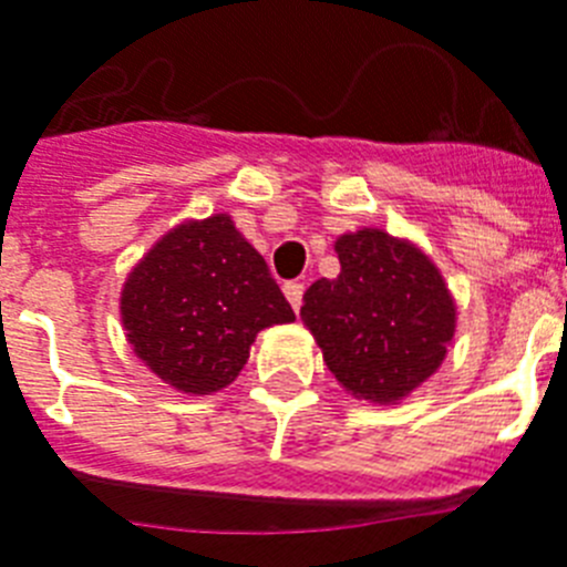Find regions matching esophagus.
<instances>
[{
    "instance_id": "obj_1",
    "label": "esophagus",
    "mask_w": 567,
    "mask_h": 567,
    "mask_svg": "<svg viewBox=\"0 0 567 567\" xmlns=\"http://www.w3.org/2000/svg\"><path fill=\"white\" fill-rule=\"evenodd\" d=\"M284 295H287V301L292 303L295 312L301 310V301H303V284H301V280H289V284H284Z\"/></svg>"
}]
</instances>
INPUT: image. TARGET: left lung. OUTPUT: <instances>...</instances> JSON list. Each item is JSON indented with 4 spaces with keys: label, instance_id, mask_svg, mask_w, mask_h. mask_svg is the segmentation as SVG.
Wrapping results in <instances>:
<instances>
[{
    "label": "left lung",
    "instance_id": "obj_1",
    "mask_svg": "<svg viewBox=\"0 0 567 567\" xmlns=\"http://www.w3.org/2000/svg\"><path fill=\"white\" fill-rule=\"evenodd\" d=\"M339 278L303 292L301 318L339 385L359 400L396 402L446 359L457 310L429 255L382 228L341 234Z\"/></svg>",
    "mask_w": 567,
    "mask_h": 567
}]
</instances>
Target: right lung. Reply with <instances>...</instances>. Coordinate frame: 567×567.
Listing matches in <instances>:
<instances>
[{"mask_svg": "<svg viewBox=\"0 0 567 567\" xmlns=\"http://www.w3.org/2000/svg\"><path fill=\"white\" fill-rule=\"evenodd\" d=\"M121 321L135 357L182 394H214L249 362L255 336L295 312L228 214L171 228L133 266Z\"/></svg>", "mask_w": 567, "mask_h": 567, "instance_id": "1", "label": "right lung"}]
</instances>
